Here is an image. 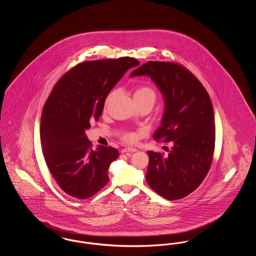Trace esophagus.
<instances>
[{
  "label": "esophagus",
  "instance_id": "obj_1",
  "mask_svg": "<svg viewBox=\"0 0 256 256\" xmlns=\"http://www.w3.org/2000/svg\"><path fill=\"white\" fill-rule=\"evenodd\" d=\"M137 152V150H136L135 148H122V154H126V152Z\"/></svg>",
  "mask_w": 256,
  "mask_h": 256
}]
</instances>
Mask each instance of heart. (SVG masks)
<instances>
[{
	"mask_svg": "<svg viewBox=\"0 0 256 256\" xmlns=\"http://www.w3.org/2000/svg\"><path fill=\"white\" fill-rule=\"evenodd\" d=\"M116 94H117V90L116 89L110 91L108 95L106 96V100H104V108H108V106L110 104V102L112 100L113 98L116 96ZM156 98H158V96H156V91L152 87H150V86H137L135 88V90H134V98L137 104H138L146 102V104H150L152 106H154L156 100ZM124 139L126 141H128V142H132V141H134V134H124Z\"/></svg>",
	"mask_w": 256,
	"mask_h": 256,
	"instance_id": "1",
	"label": "heart"
}]
</instances>
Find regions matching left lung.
Here are the masks:
<instances>
[{"label":"left lung","instance_id":"obj_1","mask_svg":"<svg viewBox=\"0 0 256 256\" xmlns=\"http://www.w3.org/2000/svg\"><path fill=\"white\" fill-rule=\"evenodd\" d=\"M146 76L164 100L160 126L154 138L172 142L168 156L148 150L146 180L170 200L191 194L206 176L214 152V111L206 88L193 74L170 62L148 61L130 78Z\"/></svg>","mask_w":256,"mask_h":256}]
</instances>
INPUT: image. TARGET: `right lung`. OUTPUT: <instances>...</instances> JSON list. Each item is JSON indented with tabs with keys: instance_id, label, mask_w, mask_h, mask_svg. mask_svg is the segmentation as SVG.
Returning a JSON list of instances; mask_svg holds the SVG:
<instances>
[{
	"instance_id": "add662e5",
	"label": "right lung",
	"mask_w": 256,
	"mask_h": 256,
	"mask_svg": "<svg viewBox=\"0 0 256 256\" xmlns=\"http://www.w3.org/2000/svg\"><path fill=\"white\" fill-rule=\"evenodd\" d=\"M138 65L132 58L84 62L50 92L41 116V146L54 178L68 195L84 200L108 182V168L119 152L112 146L92 150L86 130L98 120L111 89Z\"/></svg>"
}]
</instances>
